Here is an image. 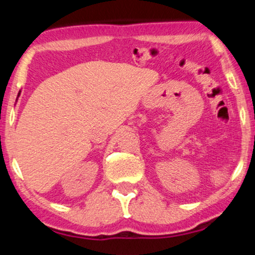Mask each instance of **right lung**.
Here are the masks:
<instances>
[{
  "label": "right lung",
  "mask_w": 255,
  "mask_h": 255,
  "mask_svg": "<svg viewBox=\"0 0 255 255\" xmlns=\"http://www.w3.org/2000/svg\"><path fill=\"white\" fill-rule=\"evenodd\" d=\"M18 96H19V94H18Z\"/></svg>",
  "instance_id": "obj_1"
}]
</instances>
